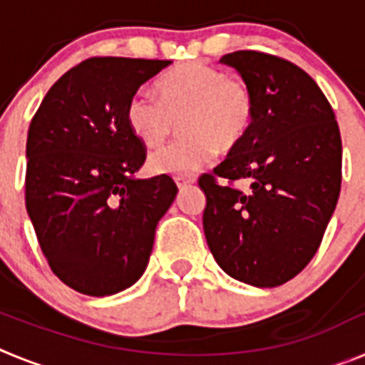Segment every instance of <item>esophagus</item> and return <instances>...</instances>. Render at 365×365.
Segmentation results:
<instances>
[{
  "instance_id": "34e87169",
  "label": "esophagus",
  "mask_w": 365,
  "mask_h": 365,
  "mask_svg": "<svg viewBox=\"0 0 365 365\" xmlns=\"http://www.w3.org/2000/svg\"><path fill=\"white\" fill-rule=\"evenodd\" d=\"M193 182H195V179H193V177H185V175L175 177V185L179 186L180 190L186 188V186H190V185H193Z\"/></svg>"
}]
</instances>
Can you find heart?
<instances>
[{
  "label": "heart",
  "instance_id": "heart-1",
  "mask_svg": "<svg viewBox=\"0 0 365 365\" xmlns=\"http://www.w3.org/2000/svg\"><path fill=\"white\" fill-rule=\"evenodd\" d=\"M157 89L160 98L137 91L125 106L128 128L146 148L160 146L180 120L185 137L151 155L153 173H193L215 150H235L252 130L256 96L241 76H227L205 62H186L164 73Z\"/></svg>",
  "mask_w": 365,
  "mask_h": 365
}]
</instances>
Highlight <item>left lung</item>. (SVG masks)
I'll list each match as a JSON object with an SVG mask.
<instances>
[{"mask_svg":"<svg viewBox=\"0 0 365 365\" xmlns=\"http://www.w3.org/2000/svg\"><path fill=\"white\" fill-rule=\"evenodd\" d=\"M221 62L250 83L256 118L243 143L199 177L206 243L232 278L278 287L309 265L336 208L340 130L324 91L296 63L259 51ZM241 178L248 192L233 186Z\"/></svg>","mask_w":365,"mask_h":365,"instance_id":"8db88e82","label":"left lung"}]
</instances>
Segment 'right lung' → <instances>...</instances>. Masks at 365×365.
<instances>
[{"mask_svg":"<svg viewBox=\"0 0 365 365\" xmlns=\"http://www.w3.org/2000/svg\"><path fill=\"white\" fill-rule=\"evenodd\" d=\"M170 60L93 56L54 82L27 135L25 206L51 270L74 291L109 296L146 270L172 177L133 179L146 160L125 106Z\"/></svg>","mask_w":365,"mask_h":365,"instance_id":"obj_1","label":"right lung"}]
</instances>
